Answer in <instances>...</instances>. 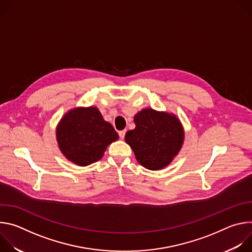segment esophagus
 Returning <instances> with one entry per match:
<instances>
[{"instance_id":"esophagus-1","label":"esophagus","mask_w":252,"mask_h":252,"mask_svg":"<svg viewBox=\"0 0 252 252\" xmlns=\"http://www.w3.org/2000/svg\"><path fill=\"white\" fill-rule=\"evenodd\" d=\"M126 132V129H123V130H120V131H119V135H120V137H121L122 139L125 137Z\"/></svg>"}]
</instances>
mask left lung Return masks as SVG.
<instances>
[{
	"label": "left lung",
	"instance_id": "8db88e82",
	"mask_svg": "<svg viewBox=\"0 0 252 252\" xmlns=\"http://www.w3.org/2000/svg\"><path fill=\"white\" fill-rule=\"evenodd\" d=\"M135 128L126 133V141L136 160L148 169L165 167L178 154L184 142V129L172 115L146 109L134 116Z\"/></svg>",
	"mask_w": 252,
	"mask_h": 252
}]
</instances>
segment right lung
<instances>
[{
	"mask_svg": "<svg viewBox=\"0 0 252 252\" xmlns=\"http://www.w3.org/2000/svg\"><path fill=\"white\" fill-rule=\"evenodd\" d=\"M119 138L114 126L103 121L94 106L69 111L60 122L57 139L62 153L78 165L101 158L107 146Z\"/></svg>",
	"mask_w": 252,
	"mask_h": 252,
	"instance_id": "right-lung-1",
	"label": "right lung"
}]
</instances>
